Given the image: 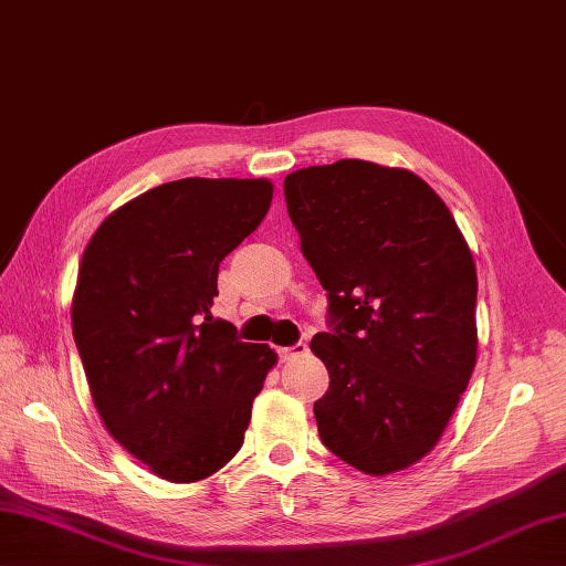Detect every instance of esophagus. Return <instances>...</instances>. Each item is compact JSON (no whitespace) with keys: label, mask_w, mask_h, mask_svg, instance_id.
I'll list each match as a JSON object with an SVG mask.
<instances>
[{"label":"esophagus","mask_w":566,"mask_h":566,"mask_svg":"<svg viewBox=\"0 0 566 566\" xmlns=\"http://www.w3.org/2000/svg\"><path fill=\"white\" fill-rule=\"evenodd\" d=\"M306 350H308L306 343H296V345H292V347H280V357L286 363V359H294V357L306 355Z\"/></svg>","instance_id":"obj_1"}]
</instances>
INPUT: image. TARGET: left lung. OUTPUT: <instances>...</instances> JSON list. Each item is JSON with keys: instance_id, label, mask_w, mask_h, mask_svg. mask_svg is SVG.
Masks as SVG:
<instances>
[{"instance_id": "8db88e82", "label": "left lung", "mask_w": 566, "mask_h": 566, "mask_svg": "<svg viewBox=\"0 0 566 566\" xmlns=\"http://www.w3.org/2000/svg\"><path fill=\"white\" fill-rule=\"evenodd\" d=\"M302 252L331 298L321 440L369 476L436 448L476 365V268L454 216L403 167L338 160L284 177Z\"/></svg>"}]
</instances>
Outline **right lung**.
I'll return each mask as SVG.
<instances>
[{
    "instance_id": "obj_1",
    "label": "right lung",
    "mask_w": 566,
    "mask_h": 566,
    "mask_svg": "<svg viewBox=\"0 0 566 566\" xmlns=\"http://www.w3.org/2000/svg\"><path fill=\"white\" fill-rule=\"evenodd\" d=\"M270 179L187 177L143 191L82 252L72 333L104 428L150 472L191 484L235 457L276 365L211 316L221 260L270 211Z\"/></svg>"
}]
</instances>
